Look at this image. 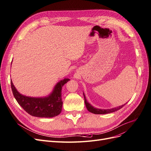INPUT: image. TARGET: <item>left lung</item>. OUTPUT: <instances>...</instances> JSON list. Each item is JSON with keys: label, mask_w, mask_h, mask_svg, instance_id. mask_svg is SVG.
I'll use <instances>...</instances> for the list:
<instances>
[{"label": "left lung", "mask_w": 151, "mask_h": 151, "mask_svg": "<svg viewBox=\"0 0 151 151\" xmlns=\"http://www.w3.org/2000/svg\"><path fill=\"white\" fill-rule=\"evenodd\" d=\"M84 94V102H85V104H86V106L88 109V110L94 114H107V113H113V112H115L117 110H119L120 109H121L123 107V106L125 104H123L122 106H118L116 108H113L111 109H98V108H94L92 105H91V104H89L88 101H87V100L86 99V96Z\"/></svg>", "instance_id": "8db88e82"}]
</instances>
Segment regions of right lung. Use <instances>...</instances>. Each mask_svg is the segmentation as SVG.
Here are the masks:
<instances>
[{"label":"right lung","mask_w":151,"mask_h":151,"mask_svg":"<svg viewBox=\"0 0 151 151\" xmlns=\"http://www.w3.org/2000/svg\"><path fill=\"white\" fill-rule=\"evenodd\" d=\"M64 79L56 84L52 93L45 98H32L20 94L11 81V89L17 102L30 115L40 118H52L62 111V88L69 81Z\"/></svg>","instance_id":"obj_1"}]
</instances>
